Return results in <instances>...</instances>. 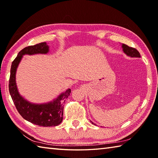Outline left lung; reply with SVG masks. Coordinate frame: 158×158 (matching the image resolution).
<instances>
[{
  "label": "left lung",
  "instance_id": "left-lung-1",
  "mask_svg": "<svg viewBox=\"0 0 158 158\" xmlns=\"http://www.w3.org/2000/svg\"><path fill=\"white\" fill-rule=\"evenodd\" d=\"M122 48L123 49V52H124V53L126 54L127 56L130 57V58H140V53L137 51L135 48H130V47L127 46L125 44H122ZM90 122H92L93 124L96 125V124L94 123L92 121H90Z\"/></svg>",
  "mask_w": 158,
  "mask_h": 158
}]
</instances>
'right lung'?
Returning a JSON list of instances; mask_svg holds the SVG:
<instances>
[{
  "label": "right lung",
  "mask_w": 158,
  "mask_h": 158,
  "mask_svg": "<svg viewBox=\"0 0 158 158\" xmlns=\"http://www.w3.org/2000/svg\"><path fill=\"white\" fill-rule=\"evenodd\" d=\"M49 52V47L45 42L35 45L28 46L21 50L11 67L9 89L10 95L17 110L23 119L35 125L43 127L56 126L61 123L63 119V109L65 100L70 95L71 90L65 92L48 102L36 104L28 101L20 94L16 84V71L24 55L47 54Z\"/></svg>",
  "instance_id": "add662e5"
}]
</instances>
